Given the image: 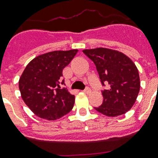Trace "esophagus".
Instances as JSON below:
<instances>
[{
  "label": "esophagus",
  "mask_w": 158,
  "mask_h": 158,
  "mask_svg": "<svg viewBox=\"0 0 158 158\" xmlns=\"http://www.w3.org/2000/svg\"><path fill=\"white\" fill-rule=\"evenodd\" d=\"M84 93H86V94H89V93L91 92V89H90V88H89V87H86V88H85V89L84 90Z\"/></svg>",
  "instance_id": "1"
}]
</instances>
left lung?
<instances>
[{"mask_svg": "<svg viewBox=\"0 0 158 158\" xmlns=\"http://www.w3.org/2000/svg\"><path fill=\"white\" fill-rule=\"evenodd\" d=\"M83 52L96 65L102 85L103 102L94 109L107 116L123 115L130 110L139 93V71L134 62L118 51L98 48Z\"/></svg>", "mask_w": 158, "mask_h": 158, "instance_id": "obj_1", "label": "left lung"}]
</instances>
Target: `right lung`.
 Masks as SVG:
<instances>
[{
	"mask_svg": "<svg viewBox=\"0 0 158 158\" xmlns=\"http://www.w3.org/2000/svg\"><path fill=\"white\" fill-rule=\"evenodd\" d=\"M78 50L55 51L31 60L19 81L23 102L38 117L56 120L72 110L74 96L60 85L64 84L62 71Z\"/></svg>",
	"mask_w": 158,
	"mask_h": 158,
	"instance_id": "add662e5",
	"label": "right lung"
}]
</instances>
